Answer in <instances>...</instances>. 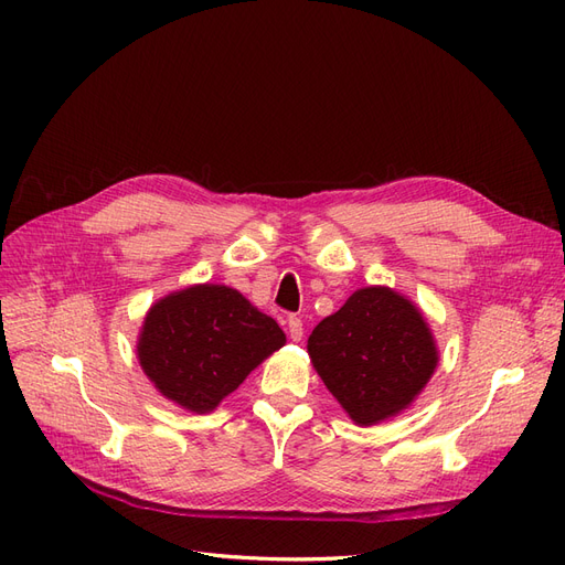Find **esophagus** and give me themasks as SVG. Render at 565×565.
<instances>
[{
    "label": "esophagus",
    "instance_id": "1",
    "mask_svg": "<svg viewBox=\"0 0 565 565\" xmlns=\"http://www.w3.org/2000/svg\"><path fill=\"white\" fill-rule=\"evenodd\" d=\"M287 332H289V339H292V341H301V337H303V320L297 318V316H289L287 318Z\"/></svg>",
    "mask_w": 565,
    "mask_h": 565
}]
</instances>
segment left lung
<instances>
[{
  "instance_id": "left-lung-1",
  "label": "left lung",
  "mask_w": 565,
  "mask_h": 565,
  "mask_svg": "<svg viewBox=\"0 0 565 565\" xmlns=\"http://www.w3.org/2000/svg\"><path fill=\"white\" fill-rule=\"evenodd\" d=\"M309 353L320 380L358 424L403 407L434 374L438 353L422 313L386 287H365L316 324Z\"/></svg>"
}]
</instances>
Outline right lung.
I'll return each mask as SVG.
<instances>
[{"mask_svg": "<svg viewBox=\"0 0 565 565\" xmlns=\"http://www.w3.org/2000/svg\"><path fill=\"white\" fill-rule=\"evenodd\" d=\"M285 344L278 322L224 285H198L152 306L139 361L162 396L210 413Z\"/></svg>", "mask_w": 565, "mask_h": 565, "instance_id": "add662e5", "label": "right lung"}]
</instances>
